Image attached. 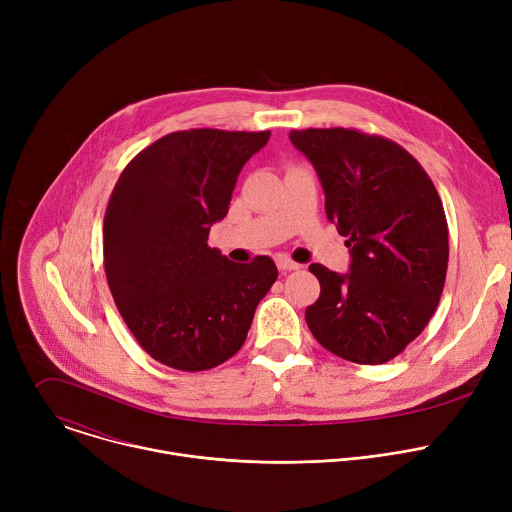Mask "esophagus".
I'll use <instances>...</instances> for the list:
<instances>
[{
  "instance_id": "obj_1",
  "label": "esophagus",
  "mask_w": 512,
  "mask_h": 512,
  "mask_svg": "<svg viewBox=\"0 0 512 512\" xmlns=\"http://www.w3.org/2000/svg\"><path fill=\"white\" fill-rule=\"evenodd\" d=\"M275 263H277V269L281 271V273H287V271H296V269H300L302 265L300 263H296V261H291L289 257H277L275 259Z\"/></svg>"
}]
</instances>
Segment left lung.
Instances as JSON below:
<instances>
[{"label": "left lung", "mask_w": 512, "mask_h": 512, "mask_svg": "<svg viewBox=\"0 0 512 512\" xmlns=\"http://www.w3.org/2000/svg\"><path fill=\"white\" fill-rule=\"evenodd\" d=\"M289 139L316 168L328 221L352 257L344 275L310 265L320 298L306 308L308 328L344 360L383 364L421 334L440 304L450 257L440 194L387 137L310 127Z\"/></svg>", "instance_id": "obj_1"}]
</instances>
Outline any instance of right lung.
<instances>
[{
	"instance_id": "obj_1",
	"label": "right lung",
	"mask_w": 512,
	"mask_h": 512,
	"mask_svg": "<svg viewBox=\"0 0 512 512\" xmlns=\"http://www.w3.org/2000/svg\"><path fill=\"white\" fill-rule=\"evenodd\" d=\"M271 131H174L121 172L103 221V263L115 306L154 360L198 373L243 346L255 308L277 279L259 255L231 263L208 247L237 176Z\"/></svg>"
}]
</instances>
